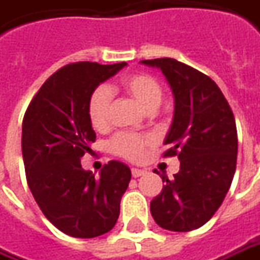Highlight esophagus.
Segmentation results:
<instances>
[{"label":"esophagus","instance_id":"34e87169","mask_svg":"<svg viewBox=\"0 0 260 260\" xmlns=\"http://www.w3.org/2000/svg\"><path fill=\"white\" fill-rule=\"evenodd\" d=\"M131 173H132V177H134V178H138V177H141V175L145 174V170H141V168H132V170H131Z\"/></svg>","mask_w":260,"mask_h":260}]
</instances>
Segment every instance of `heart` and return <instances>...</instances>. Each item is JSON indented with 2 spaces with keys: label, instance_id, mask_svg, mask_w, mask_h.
<instances>
[{
  "label": "heart",
  "instance_id": "1",
  "mask_svg": "<svg viewBox=\"0 0 260 260\" xmlns=\"http://www.w3.org/2000/svg\"><path fill=\"white\" fill-rule=\"evenodd\" d=\"M118 89L132 98L139 106L152 113L159 108L164 99V89L157 79L148 73H131L123 76L118 83ZM112 89L99 86L89 96L87 118L96 131H106L111 126V108H112ZM154 144L151 135H138L121 132L109 142L111 152L128 161H138L144 157L148 147Z\"/></svg>",
  "mask_w": 260,
  "mask_h": 260
}]
</instances>
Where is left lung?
Instances as JSON below:
<instances>
[{
  "mask_svg": "<svg viewBox=\"0 0 260 260\" xmlns=\"http://www.w3.org/2000/svg\"><path fill=\"white\" fill-rule=\"evenodd\" d=\"M167 77L175 99L174 119L166 138L164 157H178L180 171L151 202L159 228L190 232L214 216L236 171L235 115L220 87L207 75L175 58L142 60Z\"/></svg>",
  "mask_w": 260,
  "mask_h": 260,
  "instance_id": "1",
  "label": "left lung"
}]
</instances>
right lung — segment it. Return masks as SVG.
Returning a JSON list of instances; mask_svg holds the SVG:
<instances>
[{
	"instance_id": "right-lung-1",
	"label": "right lung",
	"mask_w": 260,
	"mask_h": 260,
	"mask_svg": "<svg viewBox=\"0 0 260 260\" xmlns=\"http://www.w3.org/2000/svg\"><path fill=\"white\" fill-rule=\"evenodd\" d=\"M126 63H70L43 83L23 119L27 184L43 214L69 236L90 239L112 230L131 181L129 167L109 161L94 177L80 158L96 134L87 118L89 96Z\"/></svg>"
}]
</instances>
